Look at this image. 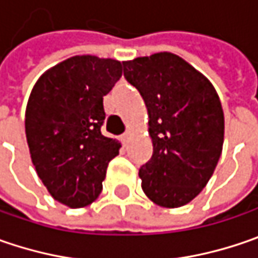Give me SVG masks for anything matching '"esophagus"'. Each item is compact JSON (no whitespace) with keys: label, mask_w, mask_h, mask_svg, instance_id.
Segmentation results:
<instances>
[{"label":"esophagus","mask_w":258,"mask_h":258,"mask_svg":"<svg viewBox=\"0 0 258 258\" xmlns=\"http://www.w3.org/2000/svg\"><path fill=\"white\" fill-rule=\"evenodd\" d=\"M130 136H131V134H130L128 131H127V133H124V134L121 136V141H122V143L125 144V143H127V141L130 140Z\"/></svg>","instance_id":"34e87169"}]
</instances>
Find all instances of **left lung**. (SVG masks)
Instances as JSON below:
<instances>
[{"instance_id": "8db88e82", "label": "left lung", "mask_w": 258, "mask_h": 258, "mask_svg": "<svg viewBox=\"0 0 258 258\" xmlns=\"http://www.w3.org/2000/svg\"><path fill=\"white\" fill-rule=\"evenodd\" d=\"M149 112L153 156L139 170L156 205L179 208L205 187L224 143V112L207 78L173 53L122 62Z\"/></svg>"}]
</instances>
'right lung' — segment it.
Masks as SVG:
<instances>
[{
    "label": "right lung",
    "mask_w": 258,
    "mask_h": 258,
    "mask_svg": "<svg viewBox=\"0 0 258 258\" xmlns=\"http://www.w3.org/2000/svg\"><path fill=\"white\" fill-rule=\"evenodd\" d=\"M122 75V63L75 56L36 82L26 108L31 162L50 195L71 208L92 204L102 190L119 141L102 136L104 96Z\"/></svg>",
    "instance_id": "add662e5"
}]
</instances>
